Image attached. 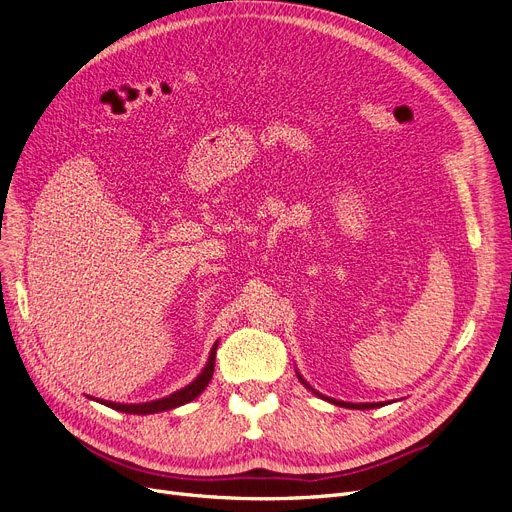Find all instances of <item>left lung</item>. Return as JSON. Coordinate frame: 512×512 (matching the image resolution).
<instances>
[{"instance_id":"left-lung-1","label":"left lung","mask_w":512,"mask_h":512,"mask_svg":"<svg viewBox=\"0 0 512 512\" xmlns=\"http://www.w3.org/2000/svg\"><path fill=\"white\" fill-rule=\"evenodd\" d=\"M297 376H299V381L307 387V389H311L305 381H303V376L297 372ZM314 391L318 397H322V399H326V402H330V404H335V406H341V408H353V410H370V408H381V406H385L383 402H379V404H349V402H341V399H332V397H326V395H322V393H318L316 389H311Z\"/></svg>"}]
</instances>
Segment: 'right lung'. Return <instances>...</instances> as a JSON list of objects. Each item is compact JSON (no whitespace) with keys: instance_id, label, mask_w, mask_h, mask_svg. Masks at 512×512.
Masks as SVG:
<instances>
[{"instance_id":"obj_1","label":"right lung","mask_w":512,"mask_h":512,"mask_svg":"<svg viewBox=\"0 0 512 512\" xmlns=\"http://www.w3.org/2000/svg\"><path fill=\"white\" fill-rule=\"evenodd\" d=\"M215 351H217V343L213 345L211 353H209V360H207V366L203 368V372L196 376V379L186 385L184 389L175 391L163 399H152V402H144V404H117V402H104V399H98L100 404L113 408V410H119V412H125V414H157V412H165V410H173L177 406H184L188 402H192L194 397L201 395L205 391V387L209 385L211 376H213V370H215Z\"/></svg>"}]
</instances>
